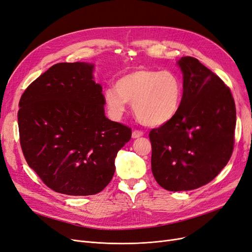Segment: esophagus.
<instances>
[{"instance_id": "esophagus-1", "label": "esophagus", "mask_w": 252, "mask_h": 252, "mask_svg": "<svg viewBox=\"0 0 252 252\" xmlns=\"http://www.w3.org/2000/svg\"><path fill=\"white\" fill-rule=\"evenodd\" d=\"M141 136H143V132L138 131V129H135V131H133V133H132V138L133 139L139 138V137H141Z\"/></svg>"}]
</instances>
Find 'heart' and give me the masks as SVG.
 Returning <instances> with one entry per match:
<instances>
[{"label":"heart","mask_w":252,"mask_h":252,"mask_svg":"<svg viewBox=\"0 0 252 252\" xmlns=\"http://www.w3.org/2000/svg\"><path fill=\"white\" fill-rule=\"evenodd\" d=\"M183 86L181 80L170 70L137 68L116 82L115 87L104 91L106 105L111 115L119 118L133 102L137 119L148 126H160L170 121L181 106Z\"/></svg>","instance_id":"obj_1"}]
</instances>
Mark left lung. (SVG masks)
Returning a JSON list of instances; mask_svg holds the SVG:
<instances>
[{
  "label": "left lung",
  "mask_w": 252,
  "mask_h": 252,
  "mask_svg": "<svg viewBox=\"0 0 252 252\" xmlns=\"http://www.w3.org/2000/svg\"><path fill=\"white\" fill-rule=\"evenodd\" d=\"M183 96L176 115L150 133L152 171L162 188L189 191L210 183L229 161L236 106L223 81L193 57H182Z\"/></svg>",
  "instance_id": "8db88e82"
}]
</instances>
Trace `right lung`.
<instances>
[{
	"label": "right lung",
	"instance_id": "right-lung-1",
	"mask_svg": "<svg viewBox=\"0 0 252 252\" xmlns=\"http://www.w3.org/2000/svg\"><path fill=\"white\" fill-rule=\"evenodd\" d=\"M93 69L86 62L53 65L25 90L17 113L28 165L49 188L73 196L105 189L118 151L132 136L105 116Z\"/></svg>",
	"mask_w": 252,
	"mask_h": 252
}]
</instances>
